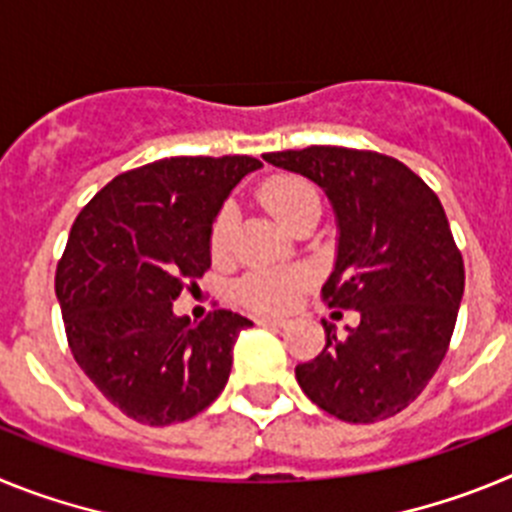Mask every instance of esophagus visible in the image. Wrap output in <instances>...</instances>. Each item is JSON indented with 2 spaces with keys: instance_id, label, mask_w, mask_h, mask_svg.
<instances>
[{
  "instance_id": "34e87169",
  "label": "esophagus",
  "mask_w": 512,
  "mask_h": 512,
  "mask_svg": "<svg viewBox=\"0 0 512 512\" xmlns=\"http://www.w3.org/2000/svg\"><path fill=\"white\" fill-rule=\"evenodd\" d=\"M259 325H266V328H287V320L284 318H259Z\"/></svg>"
}]
</instances>
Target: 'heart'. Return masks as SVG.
<instances>
[{
  "label": "heart",
  "mask_w": 512,
  "mask_h": 512,
  "mask_svg": "<svg viewBox=\"0 0 512 512\" xmlns=\"http://www.w3.org/2000/svg\"><path fill=\"white\" fill-rule=\"evenodd\" d=\"M259 202L292 228L307 212H320L318 187L300 174H274L259 187ZM235 215L230 207H220L210 225V253L215 261L228 259L233 246ZM310 277L300 269H253L235 284V300L253 312H284L295 305Z\"/></svg>",
  "instance_id": "b5f03b06"
}]
</instances>
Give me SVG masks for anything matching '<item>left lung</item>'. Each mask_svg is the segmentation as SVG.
Returning <instances> with one entry per match:
<instances>
[{
    "instance_id": "obj_1",
    "label": "left lung",
    "mask_w": 512,
    "mask_h": 512,
    "mask_svg": "<svg viewBox=\"0 0 512 512\" xmlns=\"http://www.w3.org/2000/svg\"><path fill=\"white\" fill-rule=\"evenodd\" d=\"M325 189L338 217L336 269L323 302L359 310L361 323L297 364L302 392L346 423H377L405 410L431 382L454 336L464 259L441 200L392 156L341 146L266 153Z\"/></svg>"
}]
</instances>
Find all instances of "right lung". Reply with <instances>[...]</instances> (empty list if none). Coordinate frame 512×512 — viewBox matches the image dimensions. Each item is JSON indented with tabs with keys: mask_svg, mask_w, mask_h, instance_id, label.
I'll use <instances>...</instances> for the list:
<instances>
[{
	"mask_svg": "<svg viewBox=\"0 0 512 512\" xmlns=\"http://www.w3.org/2000/svg\"><path fill=\"white\" fill-rule=\"evenodd\" d=\"M251 156H174L115 176L76 215L56 266V297L76 364L128 418L171 425L210 405L251 320L171 302L210 269V225Z\"/></svg>",
	"mask_w": 512,
	"mask_h": 512,
	"instance_id": "right-lung-1",
	"label": "right lung"
}]
</instances>
